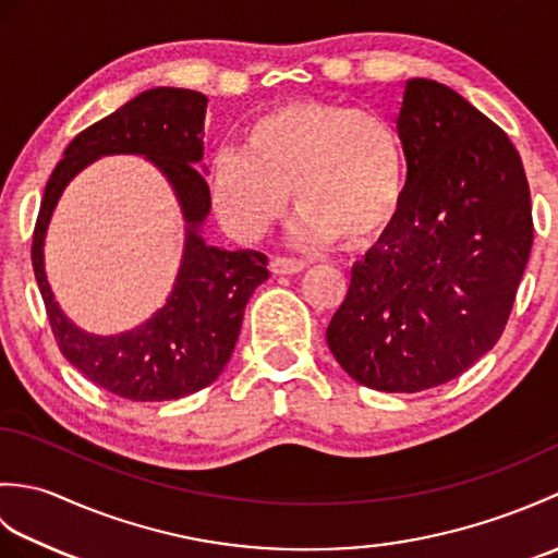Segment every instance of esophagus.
<instances>
[{"label": "esophagus", "instance_id": "esophagus-1", "mask_svg": "<svg viewBox=\"0 0 558 558\" xmlns=\"http://www.w3.org/2000/svg\"><path fill=\"white\" fill-rule=\"evenodd\" d=\"M304 260L300 258H290V256H272L270 258V270L276 272V276H292V272H300L304 270Z\"/></svg>", "mask_w": 558, "mask_h": 558}]
</instances>
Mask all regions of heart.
Listing matches in <instances>:
<instances>
[{"instance_id": "heart-1", "label": "heart", "mask_w": 558, "mask_h": 558, "mask_svg": "<svg viewBox=\"0 0 558 558\" xmlns=\"http://www.w3.org/2000/svg\"><path fill=\"white\" fill-rule=\"evenodd\" d=\"M408 182L402 136L386 117L342 102L300 100L272 108L244 129L242 150L210 160L218 218L242 240H258L294 194L298 234L364 248L398 218Z\"/></svg>"}]
</instances>
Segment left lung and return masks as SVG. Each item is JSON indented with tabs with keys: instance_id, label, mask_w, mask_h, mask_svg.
Returning a JSON list of instances; mask_svg holds the SVG:
<instances>
[{
	"instance_id": "8db88e82",
	"label": "left lung",
	"mask_w": 558,
	"mask_h": 558,
	"mask_svg": "<svg viewBox=\"0 0 558 558\" xmlns=\"http://www.w3.org/2000/svg\"><path fill=\"white\" fill-rule=\"evenodd\" d=\"M398 132L405 198L352 268L326 340L357 384L420 393L499 342L530 258L532 206L511 138L444 83L408 81Z\"/></svg>"
}]
</instances>
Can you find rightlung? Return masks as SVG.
I'll list each match as a JSON object with an SVG mask.
<instances>
[{
	"label": "right lung",
	"mask_w": 558,
	"mask_h": 558,
	"mask_svg": "<svg viewBox=\"0 0 558 558\" xmlns=\"http://www.w3.org/2000/svg\"><path fill=\"white\" fill-rule=\"evenodd\" d=\"M206 105L204 93L150 88L83 129L57 162L35 220L31 258L59 352L88 381L126 400H177L216 381L232 357L248 298L268 278L266 254L225 252L198 234L210 210V189L196 170L204 158ZM112 151L146 155L166 172L185 210L187 244L169 304L136 331L100 339L83 335L56 306L44 278L41 242L70 177Z\"/></svg>",
	"instance_id": "obj_1"
}]
</instances>
